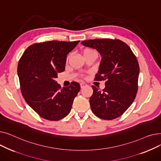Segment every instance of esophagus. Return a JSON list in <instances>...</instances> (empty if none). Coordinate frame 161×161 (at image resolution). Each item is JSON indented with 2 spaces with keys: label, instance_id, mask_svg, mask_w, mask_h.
<instances>
[{
  "label": "esophagus",
  "instance_id": "esophagus-1",
  "mask_svg": "<svg viewBox=\"0 0 161 161\" xmlns=\"http://www.w3.org/2000/svg\"><path fill=\"white\" fill-rule=\"evenodd\" d=\"M86 86H87V84H86V83H80V87H81V88H84V87H86Z\"/></svg>",
  "mask_w": 161,
  "mask_h": 161
}]
</instances>
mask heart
<instances>
[{
	"label": "heart",
	"instance_id": "heart-1",
	"mask_svg": "<svg viewBox=\"0 0 161 161\" xmlns=\"http://www.w3.org/2000/svg\"><path fill=\"white\" fill-rule=\"evenodd\" d=\"M92 53H95L96 54L95 51L93 49H91V48H86L83 51V56H86L87 55H89V54H92ZM68 58H69V57H68L67 59Z\"/></svg>",
	"mask_w": 161,
	"mask_h": 161
}]
</instances>
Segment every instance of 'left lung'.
I'll return each instance as SVG.
<instances>
[{
  "instance_id": "left-lung-1",
  "label": "left lung",
  "mask_w": 161,
  "mask_h": 161,
  "mask_svg": "<svg viewBox=\"0 0 161 161\" xmlns=\"http://www.w3.org/2000/svg\"><path fill=\"white\" fill-rule=\"evenodd\" d=\"M81 43L100 53L102 58L95 80H106L102 91L92 86L93 93L89 99L92 112L103 119H114L130 107L136 97L140 73L137 58L130 47L119 40L97 38Z\"/></svg>"
}]
</instances>
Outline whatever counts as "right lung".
I'll return each instance as SVG.
<instances>
[{
	"label": "right lung",
	"instance_id": "right-lung-1",
	"mask_svg": "<svg viewBox=\"0 0 161 161\" xmlns=\"http://www.w3.org/2000/svg\"><path fill=\"white\" fill-rule=\"evenodd\" d=\"M79 42L53 40L35 44L27 48L20 58L18 75L22 95L44 119L58 121L71 110L80 84L73 81L62 88L55 79L65 69L67 55Z\"/></svg>",
	"mask_w": 161,
	"mask_h": 161
}]
</instances>
